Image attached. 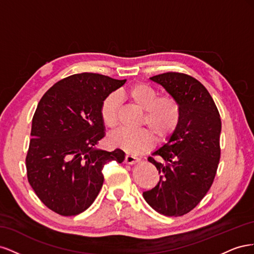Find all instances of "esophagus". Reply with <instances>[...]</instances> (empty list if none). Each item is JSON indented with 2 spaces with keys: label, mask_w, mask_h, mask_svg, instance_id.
I'll return each instance as SVG.
<instances>
[{
  "label": "esophagus",
  "mask_w": 254,
  "mask_h": 254,
  "mask_svg": "<svg viewBox=\"0 0 254 254\" xmlns=\"http://www.w3.org/2000/svg\"><path fill=\"white\" fill-rule=\"evenodd\" d=\"M140 161L139 158H136L134 156H131V155H127L125 157V163L127 164H134V163H137Z\"/></svg>",
  "instance_id": "34e87169"
}]
</instances>
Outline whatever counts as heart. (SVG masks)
<instances>
[{
    "label": "heart",
    "instance_id": "b5f03b06",
    "mask_svg": "<svg viewBox=\"0 0 254 254\" xmlns=\"http://www.w3.org/2000/svg\"><path fill=\"white\" fill-rule=\"evenodd\" d=\"M125 94L143 109L141 124L149 129H120L110 136L113 146L131 155H139L152 145L153 134L162 141L175 132L180 122V107L175 98L168 95L158 96L156 89L143 82L132 84ZM119 104L118 95L112 93L107 95L101 105V118L108 128L117 125Z\"/></svg>",
    "mask_w": 254,
    "mask_h": 254
}]
</instances>
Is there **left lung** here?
Segmentation results:
<instances>
[{"label":"left lung","mask_w":254,"mask_h":254,"mask_svg":"<svg viewBox=\"0 0 254 254\" xmlns=\"http://www.w3.org/2000/svg\"><path fill=\"white\" fill-rule=\"evenodd\" d=\"M180 107V122L166 143L148 158L157 167V186L143 191L156 212L182 216L200 202L210 190L220 158V115L212 96L191 76L168 72L152 76Z\"/></svg>","instance_id":"1"}]
</instances>
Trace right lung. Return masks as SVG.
<instances>
[{
	"instance_id": "right-lung-1",
	"label": "right lung",
	"mask_w": 254,
	"mask_h": 254,
	"mask_svg": "<svg viewBox=\"0 0 254 254\" xmlns=\"http://www.w3.org/2000/svg\"><path fill=\"white\" fill-rule=\"evenodd\" d=\"M125 82L101 74H74L40 99L26 170L30 187L52 211L64 216L86 211L103 187L104 166L124 161L122 149L107 151L96 145L106 135L101 105Z\"/></svg>"
}]
</instances>
